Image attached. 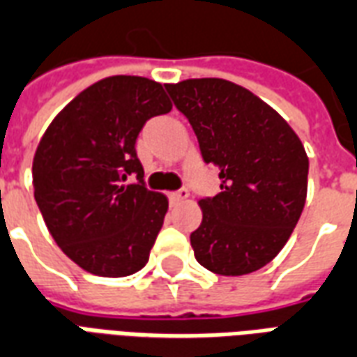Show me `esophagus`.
Wrapping results in <instances>:
<instances>
[{
    "instance_id": "obj_1",
    "label": "esophagus",
    "mask_w": 357,
    "mask_h": 357,
    "mask_svg": "<svg viewBox=\"0 0 357 357\" xmlns=\"http://www.w3.org/2000/svg\"><path fill=\"white\" fill-rule=\"evenodd\" d=\"M187 197H189V191H187V189H179V191L170 193V202L172 204H178V202L187 201Z\"/></svg>"
}]
</instances>
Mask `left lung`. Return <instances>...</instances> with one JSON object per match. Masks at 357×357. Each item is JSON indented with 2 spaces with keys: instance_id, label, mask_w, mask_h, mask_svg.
<instances>
[{
  "instance_id": "obj_1",
  "label": "left lung",
  "mask_w": 357,
  "mask_h": 357,
  "mask_svg": "<svg viewBox=\"0 0 357 357\" xmlns=\"http://www.w3.org/2000/svg\"><path fill=\"white\" fill-rule=\"evenodd\" d=\"M193 126L220 193L201 199L195 258L218 275H247L275 258L306 204L307 155L300 137L258 95L222 78L166 84Z\"/></svg>"
}]
</instances>
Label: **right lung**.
Here are the masks:
<instances>
[{
	"mask_svg": "<svg viewBox=\"0 0 357 357\" xmlns=\"http://www.w3.org/2000/svg\"><path fill=\"white\" fill-rule=\"evenodd\" d=\"M170 110L162 84L109 76L76 95L40 139L38 208L61 250L93 275H132L149 262L168 199L143 185L135 139L149 118ZM132 173L140 183L126 186Z\"/></svg>",
	"mask_w": 357,
	"mask_h": 357,
	"instance_id": "right-lung-1",
	"label": "right lung"
}]
</instances>
